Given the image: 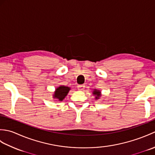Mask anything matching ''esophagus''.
I'll return each mask as SVG.
<instances>
[{"mask_svg": "<svg viewBox=\"0 0 155 155\" xmlns=\"http://www.w3.org/2000/svg\"><path fill=\"white\" fill-rule=\"evenodd\" d=\"M77 88H78V90H80V91H83V90L84 89L85 86H84V84H80V85H78V86H77Z\"/></svg>", "mask_w": 155, "mask_h": 155, "instance_id": "34e87169", "label": "esophagus"}]
</instances>
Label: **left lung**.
<instances>
[{"label": "left lung", "mask_w": 155, "mask_h": 155, "mask_svg": "<svg viewBox=\"0 0 155 155\" xmlns=\"http://www.w3.org/2000/svg\"><path fill=\"white\" fill-rule=\"evenodd\" d=\"M93 94H94V95H96L97 97H95V98H99V97L101 96V92L99 91H97V90H95L94 92H93Z\"/></svg>", "instance_id": "obj_1"}]
</instances>
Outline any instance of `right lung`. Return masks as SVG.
Wrapping results in <instances>:
<instances>
[{
	"mask_svg": "<svg viewBox=\"0 0 155 155\" xmlns=\"http://www.w3.org/2000/svg\"><path fill=\"white\" fill-rule=\"evenodd\" d=\"M69 90H70V88L69 87L64 86L59 87L56 89L54 97L55 98H58L59 101H62L67 95Z\"/></svg>",
	"mask_w": 155,
	"mask_h": 155,
	"instance_id": "1",
	"label": "right lung"
}]
</instances>
